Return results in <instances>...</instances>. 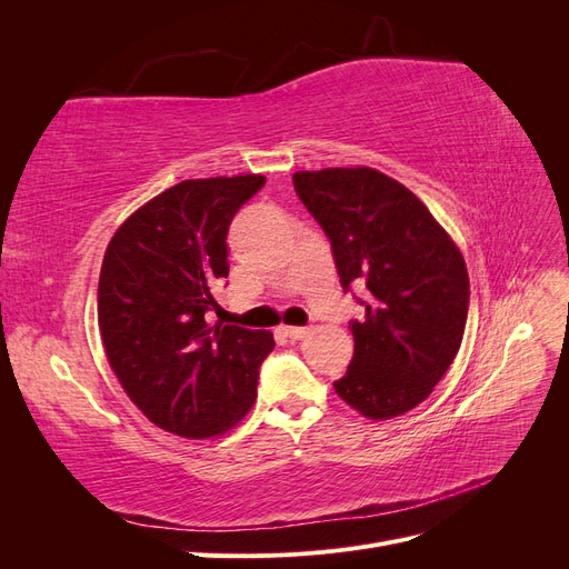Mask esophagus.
<instances>
[{
  "label": "esophagus",
  "mask_w": 569,
  "mask_h": 569,
  "mask_svg": "<svg viewBox=\"0 0 569 569\" xmlns=\"http://www.w3.org/2000/svg\"><path fill=\"white\" fill-rule=\"evenodd\" d=\"M282 332L289 337V339H303L308 332V327H297V325H287V327H282Z\"/></svg>",
  "instance_id": "esophagus-1"
}]
</instances>
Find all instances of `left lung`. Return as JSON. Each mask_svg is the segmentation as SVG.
<instances>
[{
  "label": "left lung",
  "mask_w": 569,
  "mask_h": 569,
  "mask_svg": "<svg viewBox=\"0 0 569 569\" xmlns=\"http://www.w3.org/2000/svg\"><path fill=\"white\" fill-rule=\"evenodd\" d=\"M295 189L332 244L343 291L368 289L351 322L353 358L337 393L370 420L422 403L453 363L470 280L453 239L408 187L372 168L295 173Z\"/></svg>",
  "instance_id": "obj_1"
}]
</instances>
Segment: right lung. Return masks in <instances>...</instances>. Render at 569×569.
Returning <instances> with one entry per match:
<instances>
[{"label": "right lung", "instance_id": "obj_1", "mask_svg": "<svg viewBox=\"0 0 569 569\" xmlns=\"http://www.w3.org/2000/svg\"><path fill=\"white\" fill-rule=\"evenodd\" d=\"M263 176L184 180L120 226L101 263L97 320L107 358L132 403L166 432L209 439L256 401L266 330L213 327V289L228 278L234 213Z\"/></svg>", "mask_w": 569, "mask_h": 569}]
</instances>
